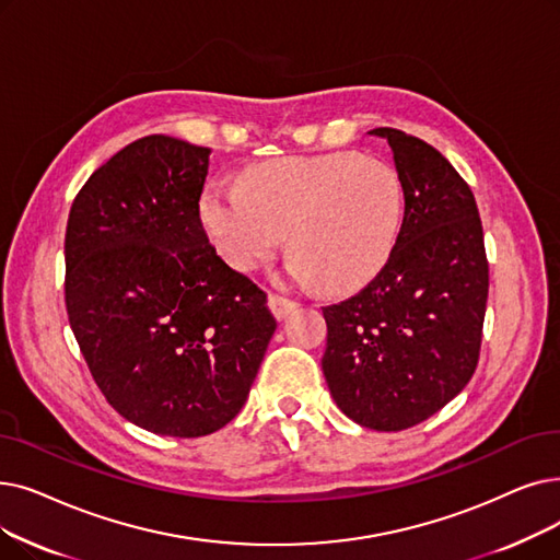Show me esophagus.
<instances>
[{"label": "esophagus", "instance_id": "obj_1", "mask_svg": "<svg viewBox=\"0 0 560 560\" xmlns=\"http://www.w3.org/2000/svg\"><path fill=\"white\" fill-rule=\"evenodd\" d=\"M267 304H270L277 320H285L288 315L298 308V302L288 300V298H281V295H275V293H270V298H267Z\"/></svg>", "mask_w": 560, "mask_h": 560}]
</instances>
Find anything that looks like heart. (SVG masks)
I'll return each mask as SVG.
<instances>
[{
    "label": "heart",
    "instance_id": "b5f03b06",
    "mask_svg": "<svg viewBox=\"0 0 560 560\" xmlns=\"http://www.w3.org/2000/svg\"><path fill=\"white\" fill-rule=\"evenodd\" d=\"M402 214L396 168L348 151L256 164L240 185H208L199 201L201 226L233 270H258L290 235V272L329 293H348L382 270Z\"/></svg>",
    "mask_w": 560,
    "mask_h": 560
}]
</instances>
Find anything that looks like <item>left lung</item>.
Returning a JSON list of instances; mask_svg holds the SVG:
<instances>
[{
	"mask_svg": "<svg viewBox=\"0 0 560 560\" xmlns=\"http://www.w3.org/2000/svg\"><path fill=\"white\" fill-rule=\"evenodd\" d=\"M405 191L392 258L354 298L325 306L323 373L354 423L398 432L436 415L471 380L490 267L469 185L419 137L375 128Z\"/></svg>",
	"mask_w": 560,
	"mask_h": 560,
	"instance_id": "left-lung-1",
	"label": "left lung"
}]
</instances>
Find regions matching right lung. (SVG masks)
Instances as JSON below:
<instances>
[{
	"label": "right lung",
	"instance_id": "1",
	"mask_svg": "<svg viewBox=\"0 0 560 560\" xmlns=\"http://www.w3.org/2000/svg\"><path fill=\"white\" fill-rule=\"evenodd\" d=\"M210 149L151 135L95 168L66 226V308L107 402L162 436H203L245 405L277 329L267 295L217 256L199 201Z\"/></svg>",
	"mask_w": 560,
	"mask_h": 560
}]
</instances>
